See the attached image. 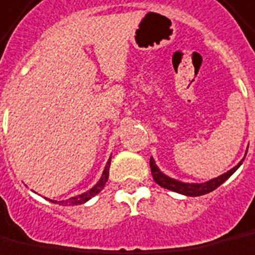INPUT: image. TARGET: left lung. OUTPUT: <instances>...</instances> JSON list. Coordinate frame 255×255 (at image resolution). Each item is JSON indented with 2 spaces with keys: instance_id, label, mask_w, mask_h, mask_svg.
Masks as SVG:
<instances>
[{
  "instance_id": "1",
  "label": "left lung",
  "mask_w": 255,
  "mask_h": 255,
  "mask_svg": "<svg viewBox=\"0 0 255 255\" xmlns=\"http://www.w3.org/2000/svg\"><path fill=\"white\" fill-rule=\"evenodd\" d=\"M243 161V160H242ZM242 161H240L239 164L235 165L232 170H229L225 174H222L218 178H214V179H211V181H208V182L204 183H183L179 182V181H175V179H172V178L167 177L164 175L161 171L158 170L157 165L154 163V160L150 157V170H152V175L153 179H154V182L158 183L161 188H164V189L172 190V192H177V193H181V195L185 196H202L206 195V193H210V192H213L214 189H217L220 185L227 181L228 178L232 175L235 171L238 170L242 164Z\"/></svg>"
}]
</instances>
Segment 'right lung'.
<instances>
[{
  "label": "right lung",
  "mask_w": 255,
  "mask_h": 255,
  "mask_svg": "<svg viewBox=\"0 0 255 255\" xmlns=\"http://www.w3.org/2000/svg\"><path fill=\"white\" fill-rule=\"evenodd\" d=\"M109 168H110V158L109 161H108V164H106V167H105V170H103V174L102 177H101V179H99V182L92 188L91 190H88V192H85V193H83V195H78L76 196V197H70V199H67V200H63V202H53V203H59V204H67V206H77V204H83V203L88 202L91 197H94L95 195H98L101 190L105 188V185H106V182H108V178H109Z\"/></svg>",
  "instance_id": "obj_1"
}]
</instances>
